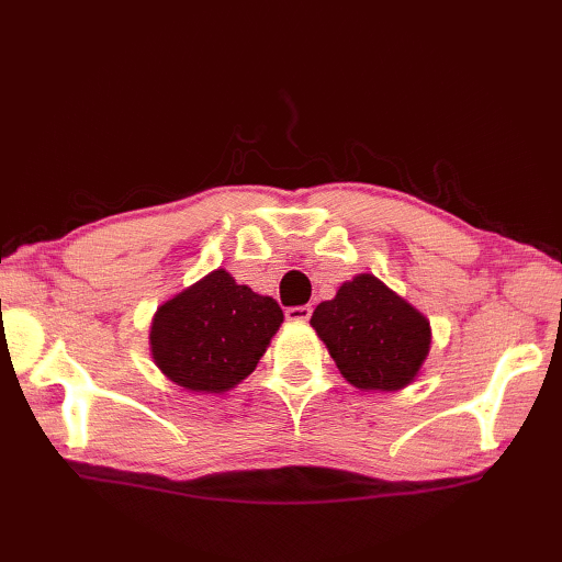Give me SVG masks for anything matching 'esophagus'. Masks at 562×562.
<instances>
[{
  "label": "esophagus",
  "instance_id": "esophagus-1",
  "mask_svg": "<svg viewBox=\"0 0 562 562\" xmlns=\"http://www.w3.org/2000/svg\"><path fill=\"white\" fill-rule=\"evenodd\" d=\"M284 316H288L290 321H308V316H312V306H308V304L290 306L288 312H284Z\"/></svg>",
  "mask_w": 562,
  "mask_h": 562
}]
</instances>
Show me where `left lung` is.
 Instances as JSON below:
<instances>
[{"mask_svg": "<svg viewBox=\"0 0 562 562\" xmlns=\"http://www.w3.org/2000/svg\"><path fill=\"white\" fill-rule=\"evenodd\" d=\"M340 374L357 389L396 391L411 384L429 352L427 318L374 274L345 282L312 316Z\"/></svg>", "mask_w": 562, "mask_h": 562, "instance_id": "8db88e82", "label": "left lung"}]
</instances>
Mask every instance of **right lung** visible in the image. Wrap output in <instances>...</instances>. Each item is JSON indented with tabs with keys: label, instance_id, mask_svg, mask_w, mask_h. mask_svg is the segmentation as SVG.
I'll use <instances>...</instances> for the list:
<instances>
[{
	"label": "right lung",
	"instance_id": "add662e5",
	"mask_svg": "<svg viewBox=\"0 0 562 562\" xmlns=\"http://www.w3.org/2000/svg\"><path fill=\"white\" fill-rule=\"evenodd\" d=\"M280 324L282 308L272 296L214 270L159 306L151 355L178 386L220 393L254 372Z\"/></svg>",
	"mask_w": 562,
	"mask_h": 562
}]
</instances>
